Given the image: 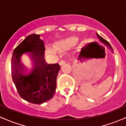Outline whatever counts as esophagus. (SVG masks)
Wrapping results in <instances>:
<instances>
[{"label":"esophagus","mask_w":126,"mask_h":126,"mask_svg":"<svg viewBox=\"0 0 126 126\" xmlns=\"http://www.w3.org/2000/svg\"><path fill=\"white\" fill-rule=\"evenodd\" d=\"M65 63H66V62L65 61H63V60L61 61L60 63H59V64H60V65H62L65 64Z\"/></svg>","instance_id":"esophagus-1"}]
</instances>
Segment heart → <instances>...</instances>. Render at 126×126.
I'll return each mask as SVG.
<instances>
[{"instance_id":"b5f03b06","label":"heart","mask_w":126,"mask_h":126,"mask_svg":"<svg viewBox=\"0 0 126 126\" xmlns=\"http://www.w3.org/2000/svg\"><path fill=\"white\" fill-rule=\"evenodd\" d=\"M78 41L79 39L76 37H69L57 42L54 46L56 50L62 52L63 50H68L71 47H74L75 45L77 44ZM50 51L52 52L53 50H50Z\"/></svg>"}]
</instances>
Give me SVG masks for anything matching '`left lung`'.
Returning <instances> with one entry per match:
<instances>
[{
    "mask_svg": "<svg viewBox=\"0 0 126 126\" xmlns=\"http://www.w3.org/2000/svg\"><path fill=\"white\" fill-rule=\"evenodd\" d=\"M97 37H98L99 38V39H100V40L102 42V43H105V44H106L107 45H108V46H109V47H110V48H111V49H112V47H111V45L110 44V43H109V42H108V41H107L105 40V39H104V38L103 37H102L101 36H100L99 35H98L97 34Z\"/></svg>",
    "mask_w": 126,
    "mask_h": 126,
    "instance_id": "1",
    "label": "left lung"
}]
</instances>
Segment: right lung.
Wrapping results in <instances>:
<instances>
[{
    "mask_svg": "<svg viewBox=\"0 0 126 126\" xmlns=\"http://www.w3.org/2000/svg\"><path fill=\"white\" fill-rule=\"evenodd\" d=\"M40 35H30L14 49L11 59V74L18 94L23 99L41 104L53 96L56 78L60 65L58 63L47 64L44 58V42ZM29 54L35 64L30 70L20 63V56Z\"/></svg>",
    "mask_w": 126,
    "mask_h": 126,
    "instance_id": "right-lung-1",
    "label": "right lung"
}]
</instances>
